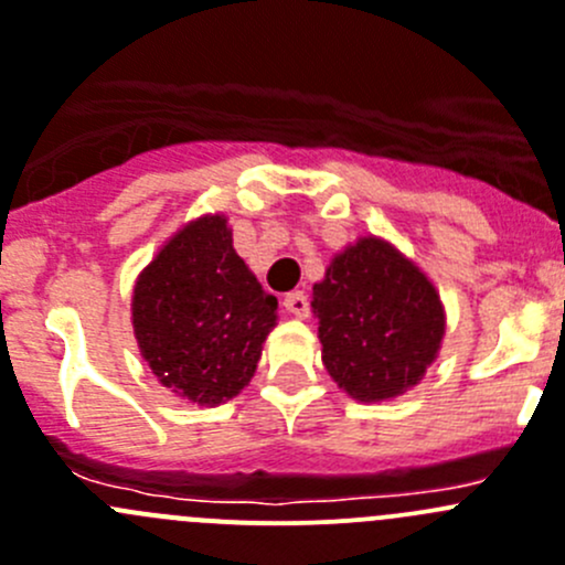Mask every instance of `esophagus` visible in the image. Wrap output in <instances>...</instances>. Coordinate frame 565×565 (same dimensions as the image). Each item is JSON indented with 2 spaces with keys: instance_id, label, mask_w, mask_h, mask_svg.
<instances>
[{
  "instance_id": "34e87169",
  "label": "esophagus",
  "mask_w": 565,
  "mask_h": 565,
  "mask_svg": "<svg viewBox=\"0 0 565 565\" xmlns=\"http://www.w3.org/2000/svg\"><path fill=\"white\" fill-rule=\"evenodd\" d=\"M284 307H287V312L295 315V318H309V298L300 292V289L284 295Z\"/></svg>"
}]
</instances>
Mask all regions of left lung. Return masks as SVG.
I'll return each instance as SVG.
<instances>
[{"mask_svg": "<svg viewBox=\"0 0 565 565\" xmlns=\"http://www.w3.org/2000/svg\"><path fill=\"white\" fill-rule=\"evenodd\" d=\"M329 376L356 402H390L437 360L446 315L437 289L390 242L362 236L312 287Z\"/></svg>", "mask_w": 565, "mask_h": 565, "instance_id": "obj_1", "label": "left lung"}]
</instances>
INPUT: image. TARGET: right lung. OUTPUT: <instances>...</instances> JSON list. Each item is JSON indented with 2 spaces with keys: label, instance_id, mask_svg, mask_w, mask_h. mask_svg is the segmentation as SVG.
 I'll use <instances>...</instances> for the list:
<instances>
[{
  "label": "right lung",
  "instance_id": "obj_1",
  "mask_svg": "<svg viewBox=\"0 0 565 565\" xmlns=\"http://www.w3.org/2000/svg\"><path fill=\"white\" fill-rule=\"evenodd\" d=\"M130 309L158 382L200 407H217L250 382L278 318L276 295L236 256L223 214L183 225L156 253Z\"/></svg>",
  "mask_w": 565,
  "mask_h": 565
}]
</instances>
